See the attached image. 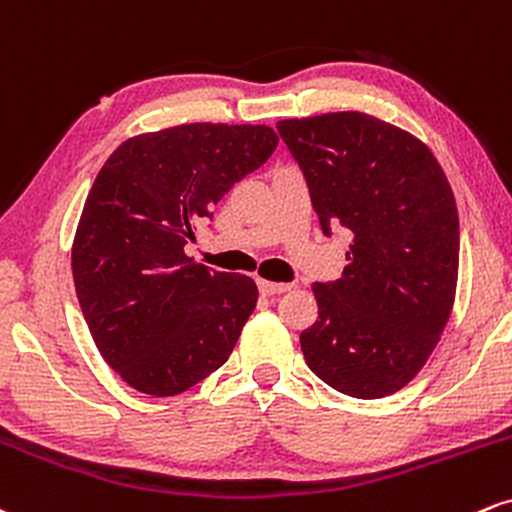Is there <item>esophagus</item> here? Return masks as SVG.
Instances as JSON below:
<instances>
[{"mask_svg":"<svg viewBox=\"0 0 512 512\" xmlns=\"http://www.w3.org/2000/svg\"><path fill=\"white\" fill-rule=\"evenodd\" d=\"M290 282H270V280H258V290L261 294H268V297H273V294H282L290 290Z\"/></svg>","mask_w":512,"mask_h":512,"instance_id":"obj_1","label":"esophagus"}]
</instances>
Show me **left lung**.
<instances>
[{
	"instance_id": "8db88e82",
	"label": "left lung",
	"mask_w": 512,
	"mask_h": 512,
	"mask_svg": "<svg viewBox=\"0 0 512 512\" xmlns=\"http://www.w3.org/2000/svg\"><path fill=\"white\" fill-rule=\"evenodd\" d=\"M323 234H352L347 266L311 290L306 364L359 400L398 393L422 371L455 302L460 222L446 172L417 136L364 112L282 119Z\"/></svg>"
}]
</instances>
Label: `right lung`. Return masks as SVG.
<instances>
[{"mask_svg": "<svg viewBox=\"0 0 512 512\" xmlns=\"http://www.w3.org/2000/svg\"><path fill=\"white\" fill-rule=\"evenodd\" d=\"M266 124H182L129 138L95 177L71 270L107 364L155 398L179 395L227 362L258 287L184 254L215 203L273 155Z\"/></svg>", "mask_w": 512, "mask_h": 512, "instance_id": "right-lung-1", "label": "right lung"}]
</instances>
